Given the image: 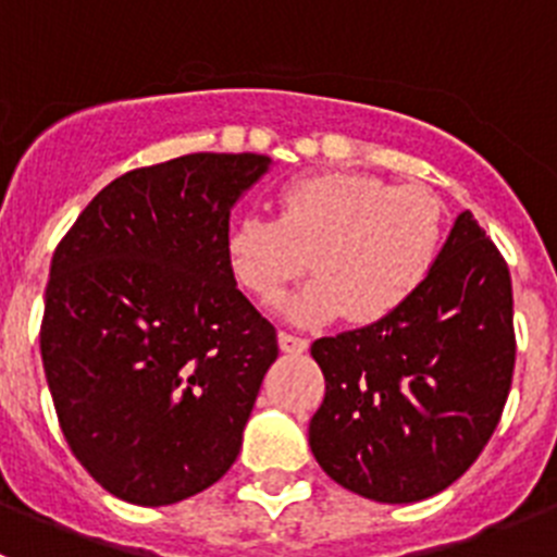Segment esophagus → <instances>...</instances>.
Instances as JSON below:
<instances>
[{
	"mask_svg": "<svg viewBox=\"0 0 557 557\" xmlns=\"http://www.w3.org/2000/svg\"><path fill=\"white\" fill-rule=\"evenodd\" d=\"M307 339L298 337V334H289V332H278V348L284 354H304L307 351Z\"/></svg>",
	"mask_w": 557,
	"mask_h": 557,
	"instance_id": "34e87169",
	"label": "esophagus"
}]
</instances>
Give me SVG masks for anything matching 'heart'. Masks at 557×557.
Returning <instances> with one entry per match:
<instances>
[{
	"mask_svg": "<svg viewBox=\"0 0 557 557\" xmlns=\"http://www.w3.org/2000/svg\"><path fill=\"white\" fill-rule=\"evenodd\" d=\"M444 203L426 186H396L366 172H323L278 191V218L231 223L228 262L259 304H273L309 268L312 282L282 301L293 323L346 314L382 323L421 293L444 248Z\"/></svg>",
	"mask_w": 557,
	"mask_h": 557,
	"instance_id": "heart-1",
	"label": "heart"
}]
</instances>
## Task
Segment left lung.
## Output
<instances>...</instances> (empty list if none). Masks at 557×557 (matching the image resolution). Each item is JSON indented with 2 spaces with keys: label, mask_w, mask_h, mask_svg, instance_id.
<instances>
[{
  "label": "left lung",
  "mask_w": 557,
  "mask_h": 557,
  "mask_svg": "<svg viewBox=\"0 0 557 557\" xmlns=\"http://www.w3.org/2000/svg\"><path fill=\"white\" fill-rule=\"evenodd\" d=\"M312 357L326 379L309 421L321 469L373 502L430 499L469 471L508 401L516 362L508 264L462 211L401 312L314 339Z\"/></svg>",
  "instance_id": "8db88e82"
}]
</instances>
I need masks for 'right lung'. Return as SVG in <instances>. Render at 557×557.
I'll list each match as a JSON object with an SVG mask.
<instances>
[{"mask_svg":"<svg viewBox=\"0 0 557 557\" xmlns=\"http://www.w3.org/2000/svg\"><path fill=\"white\" fill-rule=\"evenodd\" d=\"M270 164L191 152L125 172L52 256L44 373L69 449L108 494L175 505L239 455L278 343L236 289L225 243Z\"/></svg>","mask_w":557,"mask_h":557,"instance_id":"right-lung-1","label":"right lung"}]
</instances>
